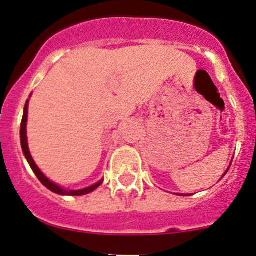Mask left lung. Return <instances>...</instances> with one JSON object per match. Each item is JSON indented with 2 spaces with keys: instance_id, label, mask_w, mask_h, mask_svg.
<instances>
[{
  "instance_id": "8db88e82",
  "label": "left lung",
  "mask_w": 256,
  "mask_h": 256,
  "mask_svg": "<svg viewBox=\"0 0 256 256\" xmlns=\"http://www.w3.org/2000/svg\"><path fill=\"white\" fill-rule=\"evenodd\" d=\"M228 169H230V166H228ZM228 170H226V172H225V174H226V173H228ZM225 174H224V175H222V176H221V178H224V176H225ZM180 194V196H191V194Z\"/></svg>"
}]
</instances>
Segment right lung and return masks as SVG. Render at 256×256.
<instances>
[{
  "label": "right lung",
  "instance_id": "1",
  "mask_svg": "<svg viewBox=\"0 0 256 256\" xmlns=\"http://www.w3.org/2000/svg\"><path fill=\"white\" fill-rule=\"evenodd\" d=\"M30 96H31V94H30ZM28 111V99L26 100V102H25L24 114H22V124H20V142H22V152H24L25 158H26L28 163V164H30L31 169H32V170H34V173H35L36 176L38 178L40 182H42V185L46 186V188H47L48 190H50L52 192H54V194H62V196H83V194H90V192H93L94 190H96V188H99V186L102 184V182H104V179L99 180V182L94 184V185L88 186V188H81V190H66V188H62V186H59L58 184L52 182V180L48 179V178L42 173L41 169H40L38 166H37V164L35 163V160H34L32 157H31L30 150H28V136H26Z\"/></svg>",
  "mask_w": 256,
  "mask_h": 256
}]
</instances>
